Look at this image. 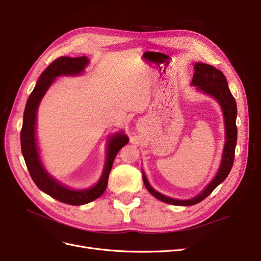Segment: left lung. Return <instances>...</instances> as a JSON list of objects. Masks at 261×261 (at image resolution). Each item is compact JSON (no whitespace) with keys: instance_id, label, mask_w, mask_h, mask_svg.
Segmentation results:
<instances>
[{"instance_id":"left-lung-1","label":"left lung","mask_w":261,"mask_h":261,"mask_svg":"<svg viewBox=\"0 0 261 261\" xmlns=\"http://www.w3.org/2000/svg\"><path fill=\"white\" fill-rule=\"evenodd\" d=\"M191 85L197 87L199 91L204 92L213 98L219 103L221 106V110L224 113L225 118V129H226V142L225 147L223 151V158H221L220 167L217 172L216 176L212 180L207 187L201 192V194L195 198H191L189 200H177L172 199L165 195L160 194V192L153 189L144 174L143 172V180L144 185L150 194L159 199L162 202H166L168 204L173 205H195L202 200H204L207 196H210L220 182H223L228 174L231 171V168L233 166L234 161V150L237 145V138H238V130H237V103L231 94L228 83L223 72L215 69L214 66L210 64H205L202 62L195 63V74L192 77Z\"/></svg>"}]
</instances>
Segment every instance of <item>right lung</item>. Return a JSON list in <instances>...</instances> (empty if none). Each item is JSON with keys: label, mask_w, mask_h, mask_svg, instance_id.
<instances>
[{"label": "right lung", "mask_w": 261, "mask_h": 261, "mask_svg": "<svg viewBox=\"0 0 261 261\" xmlns=\"http://www.w3.org/2000/svg\"><path fill=\"white\" fill-rule=\"evenodd\" d=\"M88 63V58L85 56L77 58L60 57L46 67V70L41 74L33 91L27 101L23 113L22 129L20 132L21 151L29 173H30L35 185L44 191L45 194L49 195L56 200L71 205H83L89 203V202L98 199L103 195L106 186H108L109 175L112 170L114 159L120 148L129 142L128 137L122 132L115 134L110 139L108 155H106V161L101 178L96 182V185L89 189L73 190L67 188L48 174L43 167L35 138L36 112L38 105H40V102L48 88L55 82L56 77L62 75H79L85 70Z\"/></svg>", "instance_id": "add662e5"}]
</instances>
